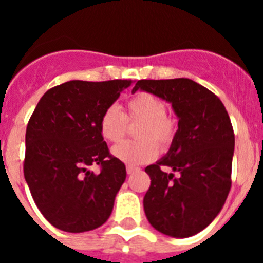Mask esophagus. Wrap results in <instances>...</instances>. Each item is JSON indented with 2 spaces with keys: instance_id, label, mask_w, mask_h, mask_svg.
<instances>
[{
  "instance_id": "obj_1",
  "label": "esophagus",
  "mask_w": 263,
  "mask_h": 263,
  "mask_svg": "<svg viewBox=\"0 0 263 263\" xmlns=\"http://www.w3.org/2000/svg\"><path fill=\"white\" fill-rule=\"evenodd\" d=\"M137 171H139L138 167H133V166H126V173L129 174V175H132V174L137 173Z\"/></svg>"
}]
</instances>
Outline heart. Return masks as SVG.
<instances>
[{"label":"heart","mask_w":263,"mask_h":263,"mask_svg":"<svg viewBox=\"0 0 263 263\" xmlns=\"http://www.w3.org/2000/svg\"><path fill=\"white\" fill-rule=\"evenodd\" d=\"M122 113L117 106H108L99 120L100 134L109 143H118L127 132V124L138 125L136 142H122L111 148V154L127 166L152 162L162 153L168 152L178 136V121L167 115L166 104L150 92H138L130 97Z\"/></svg>","instance_id":"b5f03b06"}]
</instances>
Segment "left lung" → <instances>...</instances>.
I'll return each mask as SVG.
<instances>
[{"instance_id":"obj_1","label":"left lung","mask_w":263,"mask_h":263,"mask_svg":"<svg viewBox=\"0 0 263 263\" xmlns=\"http://www.w3.org/2000/svg\"><path fill=\"white\" fill-rule=\"evenodd\" d=\"M171 103L178 136L166 157L145 168L150 188L143 197L148 222L166 236H194L218 215L232 185L234 133L221 100L190 79L138 80L133 88ZM171 166L178 176L164 173Z\"/></svg>"}]
</instances>
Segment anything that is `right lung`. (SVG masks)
Returning <instances> with one entry per match:
<instances>
[{
	"label": "right lung",
	"mask_w": 263,
	"mask_h": 263,
	"mask_svg": "<svg viewBox=\"0 0 263 263\" xmlns=\"http://www.w3.org/2000/svg\"><path fill=\"white\" fill-rule=\"evenodd\" d=\"M130 85L132 80L67 81L48 89L32 111L23 174L38 210L60 231H92L110 216L126 168L109 152L99 120Z\"/></svg>",
	"instance_id": "1"
}]
</instances>
